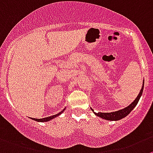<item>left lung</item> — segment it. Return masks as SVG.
<instances>
[{"instance_id":"1","label":"left lung","mask_w":153,"mask_h":153,"mask_svg":"<svg viewBox=\"0 0 153 153\" xmlns=\"http://www.w3.org/2000/svg\"><path fill=\"white\" fill-rule=\"evenodd\" d=\"M143 84H144V80H143ZM143 84L140 91L139 94H138L137 97H136V99H135L134 101L130 104V105L128 106L127 107H126V108L123 109V110H118V111L111 112V113H100V112L99 113H95V112L94 111V110L91 108V110L94 112V113L96 115V116H99V117L102 118V119H107V120H110V121H117V120H119V119H123V118L126 117V116H128V115L131 112V110L134 108L135 106L137 104L138 101H139L140 98L141 94H142V93H143Z\"/></svg>"}]
</instances>
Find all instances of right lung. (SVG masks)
Wrapping results in <instances>:
<instances>
[{
    "instance_id": "1",
    "label": "right lung",
    "mask_w": 153,
    "mask_h": 153,
    "mask_svg": "<svg viewBox=\"0 0 153 153\" xmlns=\"http://www.w3.org/2000/svg\"><path fill=\"white\" fill-rule=\"evenodd\" d=\"M65 110V109H64V110H62V111H61L60 113H58V114L53 115V116H48V117L43 118V119H35V118H32V119H34V120H35V121H37V122H41V123H43V122H48V121H49V120H51V119H54V118H56V116H59V115H60L61 113H62V112H63Z\"/></svg>"
}]
</instances>
